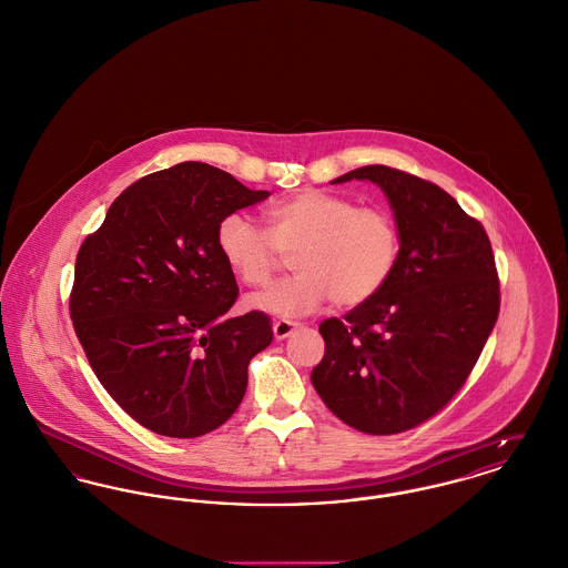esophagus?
Here are the masks:
<instances>
[{"label": "esophagus", "instance_id": "34e87169", "mask_svg": "<svg viewBox=\"0 0 568 568\" xmlns=\"http://www.w3.org/2000/svg\"><path fill=\"white\" fill-rule=\"evenodd\" d=\"M298 328H301V324H298V322H292V320H278V322L272 326L276 341L287 338L290 334H294V331H298Z\"/></svg>", "mask_w": 568, "mask_h": 568}]
</instances>
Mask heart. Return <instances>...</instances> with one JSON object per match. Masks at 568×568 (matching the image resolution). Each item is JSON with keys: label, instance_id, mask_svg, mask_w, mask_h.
<instances>
[{"label": "heart", "instance_id": "b5f03b06", "mask_svg": "<svg viewBox=\"0 0 568 568\" xmlns=\"http://www.w3.org/2000/svg\"><path fill=\"white\" fill-rule=\"evenodd\" d=\"M266 232L244 214L216 230L223 262L248 287H264L294 255L292 278L248 298V306L278 317H302L334 301L352 308L373 301L399 262V227L384 207H358L328 191H302L264 212Z\"/></svg>", "mask_w": 568, "mask_h": 568}]
</instances>
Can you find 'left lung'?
<instances>
[{"instance_id": "left-lung-1", "label": "left lung", "mask_w": 568, "mask_h": 568, "mask_svg": "<svg viewBox=\"0 0 568 568\" xmlns=\"http://www.w3.org/2000/svg\"><path fill=\"white\" fill-rule=\"evenodd\" d=\"M377 184L399 227V262L386 287L343 320L322 322L317 395L345 425L393 435L435 416L466 384L500 313L489 235L434 182L386 165L334 184Z\"/></svg>"}]
</instances>
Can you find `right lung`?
Here are the masks:
<instances>
[{"mask_svg": "<svg viewBox=\"0 0 568 568\" xmlns=\"http://www.w3.org/2000/svg\"><path fill=\"white\" fill-rule=\"evenodd\" d=\"M232 173L180 163L131 184L74 264L70 317L104 390L145 429L200 437L246 393L270 317H223L237 283L216 244L221 221L267 200Z\"/></svg>", "mask_w": 568, "mask_h": 568, "instance_id": "right-lung-1", "label": "right lung"}]
</instances>
